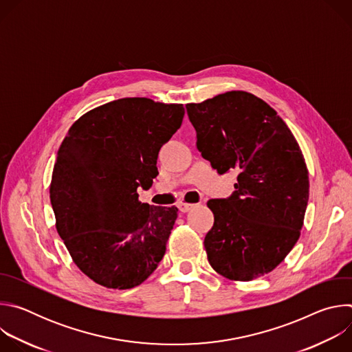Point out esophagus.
Masks as SVG:
<instances>
[{
    "label": "esophagus",
    "instance_id": "1",
    "mask_svg": "<svg viewBox=\"0 0 352 352\" xmlns=\"http://www.w3.org/2000/svg\"><path fill=\"white\" fill-rule=\"evenodd\" d=\"M192 208H193V205L186 204V202H181V204L178 205V209H179L181 213H186V212H189Z\"/></svg>",
    "mask_w": 352,
    "mask_h": 352
}]
</instances>
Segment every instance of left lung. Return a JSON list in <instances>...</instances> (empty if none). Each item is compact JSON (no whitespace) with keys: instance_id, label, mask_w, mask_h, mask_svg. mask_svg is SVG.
Segmentation results:
<instances>
[{"instance_id":"8db88e82","label":"left lung","mask_w":352,"mask_h":352,"mask_svg":"<svg viewBox=\"0 0 352 352\" xmlns=\"http://www.w3.org/2000/svg\"><path fill=\"white\" fill-rule=\"evenodd\" d=\"M196 146L220 174L236 170L234 193L208 202L210 266L250 281L274 270L296 243L309 199V175L287 124L262 98L232 90L186 104Z\"/></svg>"}]
</instances>
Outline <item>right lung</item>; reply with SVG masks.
<instances>
[{
    "label": "right lung",
    "mask_w": 352,
    "mask_h": 352,
    "mask_svg": "<svg viewBox=\"0 0 352 352\" xmlns=\"http://www.w3.org/2000/svg\"><path fill=\"white\" fill-rule=\"evenodd\" d=\"M182 104L125 97L76 120L53 170L56 227L74 263L94 283L142 284L166 254L178 209L142 204L157 177L159 150L181 126Z\"/></svg>",
    "instance_id": "1"
}]
</instances>
